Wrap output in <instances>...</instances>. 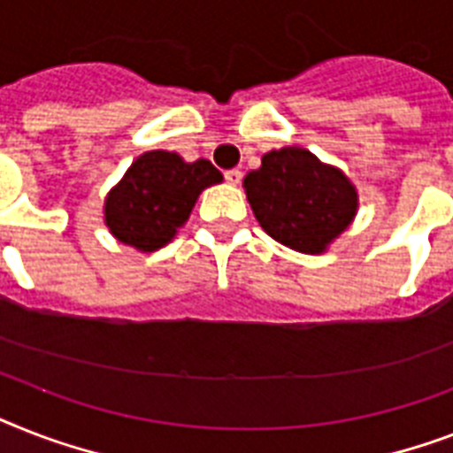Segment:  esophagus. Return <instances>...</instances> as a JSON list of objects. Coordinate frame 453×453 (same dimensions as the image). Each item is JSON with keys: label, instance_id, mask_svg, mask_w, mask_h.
<instances>
[{"label": "esophagus", "instance_id": "34e87169", "mask_svg": "<svg viewBox=\"0 0 453 453\" xmlns=\"http://www.w3.org/2000/svg\"><path fill=\"white\" fill-rule=\"evenodd\" d=\"M226 180L230 185H237L242 180V171L240 169H230V171H226Z\"/></svg>", "mask_w": 453, "mask_h": 453}]
</instances>
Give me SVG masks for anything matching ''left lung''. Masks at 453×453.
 I'll return each mask as SVG.
<instances>
[{
  "mask_svg": "<svg viewBox=\"0 0 453 453\" xmlns=\"http://www.w3.org/2000/svg\"><path fill=\"white\" fill-rule=\"evenodd\" d=\"M244 190L263 230L301 254L326 251L357 213L350 178L296 145L265 152Z\"/></svg>",
  "mask_w": 453,
  "mask_h": 453,
  "instance_id": "1",
  "label": "left lung"
}]
</instances>
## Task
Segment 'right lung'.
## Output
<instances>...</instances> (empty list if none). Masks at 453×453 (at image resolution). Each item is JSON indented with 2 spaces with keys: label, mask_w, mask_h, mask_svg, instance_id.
Returning <instances> with one entry per match:
<instances>
[{
  "label": "right lung",
  "mask_w": 453,
  "mask_h": 453,
  "mask_svg": "<svg viewBox=\"0 0 453 453\" xmlns=\"http://www.w3.org/2000/svg\"><path fill=\"white\" fill-rule=\"evenodd\" d=\"M223 180L209 159L185 162L176 152H143L105 197V226L122 244L157 251L190 219L199 192Z\"/></svg>",
  "instance_id": "add662e5"
}]
</instances>
